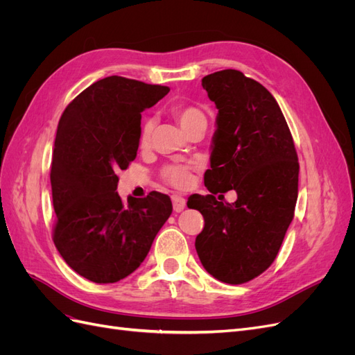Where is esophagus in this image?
Returning <instances> with one entry per match:
<instances>
[{
  "label": "esophagus",
  "instance_id": "34e87169",
  "mask_svg": "<svg viewBox=\"0 0 355 355\" xmlns=\"http://www.w3.org/2000/svg\"><path fill=\"white\" fill-rule=\"evenodd\" d=\"M171 201H173V210L178 211V213L187 207V200L184 197L178 196V194L171 196Z\"/></svg>",
  "mask_w": 355,
  "mask_h": 355
}]
</instances>
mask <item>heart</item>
Returning a JSON list of instances; mask_svg holds the SVG:
<instances>
[{"instance_id": "b5f03b06", "label": "heart", "mask_w": 355, "mask_h": 355, "mask_svg": "<svg viewBox=\"0 0 355 355\" xmlns=\"http://www.w3.org/2000/svg\"><path fill=\"white\" fill-rule=\"evenodd\" d=\"M171 114L179 121L185 132L191 130L196 125H206L207 118L204 112L192 105L178 103L171 106ZM154 132V120L153 118H145L141 124V133H139V146L148 148L151 144V136ZM194 168V164H168L161 170V176L170 185L176 188H187L191 184V170Z\"/></svg>"}]
</instances>
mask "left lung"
Returning <instances> with one entry per match:
<instances>
[{"mask_svg":"<svg viewBox=\"0 0 355 355\" xmlns=\"http://www.w3.org/2000/svg\"><path fill=\"white\" fill-rule=\"evenodd\" d=\"M218 108L210 168V196H192L204 228L196 239L200 261L210 275L243 284L274 262L293 219L297 200V154L284 115L261 83L235 69L201 80ZM234 189L238 200L222 203L218 191Z\"/></svg>","mask_w":355,"mask_h":355,"instance_id":"left-lung-1","label":"left lung"}]
</instances>
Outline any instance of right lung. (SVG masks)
Here are the masks:
<instances>
[{
	"mask_svg": "<svg viewBox=\"0 0 355 355\" xmlns=\"http://www.w3.org/2000/svg\"><path fill=\"white\" fill-rule=\"evenodd\" d=\"M168 92L112 75L81 92L60 116L50 170L53 241L93 283H116L136 271L173 210L157 191L127 202L116 192L118 170L137 154L141 112Z\"/></svg>",
	"mask_w": 355,
	"mask_h": 355,
	"instance_id": "obj_1",
	"label": "right lung"
}]
</instances>
